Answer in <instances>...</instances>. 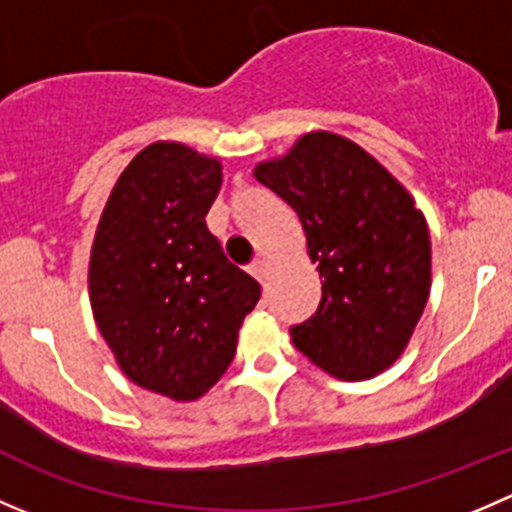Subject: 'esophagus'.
Returning <instances> with one entry per match:
<instances>
[{"label": "esophagus", "instance_id": "obj_1", "mask_svg": "<svg viewBox=\"0 0 512 512\" xmlns=\"http://www.w3.org/2000/svg\"><path fill=\"white\" fill-rule=\"evenodd\" d=\"M250 275L260 282L267 280V262L262 260V257H257V260L250 262Z\"/></svg>", "mask_w": 512, "mask_h": 512}]
</instances>
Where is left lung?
<instances>
[{
	"label": "left lung",
	"mask_w": 512,
	"mask_h": 512,
	"mask_svg": "<svg viewBox=\"0 0 512 512\" xmlns=\"http://www.w3.org/2000/svg\"><path fill=\"white\" fill-rule=\"evenodd\" d=\"M299 215L322 302L289 327L292 344L339 379L394 364L409 344L431 289V237L404 185L334 133H307L280 160L255 168Z\"/></svg>",
	"instance_id": "1"
}]
</instances>
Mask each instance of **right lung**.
Returning <instances> with one entry per match:
<instances>
[{"label":"right lung","instance_id":"obj_1","mask_svg":"<svg viewBox=\"0 0 512 512\" xmlns=\"http://www.w3.org/2000/svg\"><path fill=\"white\" fill-rule=\"evenodd\" d=\"M220 185L215 158L183 143L143 148L113 185L91 250V307L118 366L175 401L225 374L260 299L205 225Z\"/></svg>","mask_w":512,"mask_h":512}]
</instances>
